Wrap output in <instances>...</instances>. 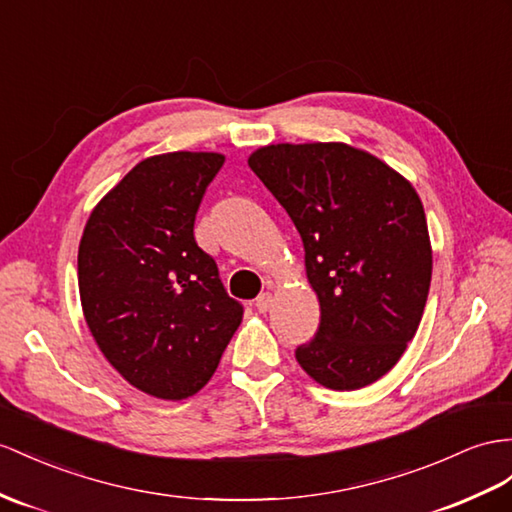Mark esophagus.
I'll return each instance as SVG.
<instances>
[{
    "instance_id": "obj_1",
    "label": "esophagus",
    "mask_w": 512,
    "mask_h": 512,
    "mask_svg": "<svg viewBox=\"0 0 512 512\" xmlns=\"http://www.w3.org/2000/svg\"><path fill=\"white\" fill-rule=\"evenodd\" d=\"M270 305H272V294L270 292H264V294L257 296L255 307H257L259 313H266L270 309Z\"/></svg>"
}]
</instances>
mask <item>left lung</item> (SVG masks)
I'll return each mask as SVG.
<instances>
[{
    "label": "left lung",
    "mask_w": 512,
    "mask_h": 512,
    "mask_svg": "<svg viewBox=\"0 0 512 512\" xmlns=\"http://www.w3.org/2000/svg\"><path fill=\"white\" fill-rule=\"evenodd\" d=\"M296 225L320 326L296 361L352 391L398 363L422 320L432 248L422 201L400 173L344 142L270 144L248 157Z\"/></svg>",
    "instance_id": "1"
}]
</instances>
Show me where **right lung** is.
Masks as SVG:
<instances>
[{
    "label": "right lung",
    "mask_w": 512,
    "mask_h": 512,
    "mask_svg": "<svg viewBox=\"0 0 512 512\" xmlns=\"http://www.w3.org/2000/svg\"><path fill=\"white\" fill-rule=\"evenodd\" d=\"M220 153L175 151L136 164L90 214L77 253L84 318L129 385L162 400L194 396L214 376L242 305L194 240Z\"/></svg>",
    "instance_id": "obj_1"
}]
</instances>
